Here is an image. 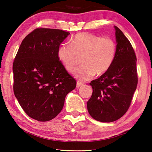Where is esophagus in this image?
I'll return each instance as SVG.
<instances>
[{
    "label": "esophagus",
    "instance_id": "34e87169",
    "mask_svg": "<svg viewBox=\"0 0 152 152\" xmlns=\"http://www.w3.org/2000/svg\"><path fill=\"white\" fill-rule=\"evenodd\" d=\"M82 85H83V84H82V82H80L78 81V82H76V87H77V88H80V87H81Z\"/></svg>",
    "mask_w": 152,
    "mask_h": 152
}]
</instances>
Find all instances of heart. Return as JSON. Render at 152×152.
<instances>
[{"label": "heart", "mask_w": 152, "mask_h": 152, "mask_svg": "<svg viewBox=\"0 0 152 152\" xmlns=\"http://www.w3.org/2000/svg\"><path fill=\"white\" fill-rule=\"evenodd\" d=\"M116 45L112 38H102L88 32H80L72 38L70 44H63L58 49V58L66 70L74 72L82 58L83 66L76 71L81 80H88L102 75L114 62Z\"/></svg>", "instance_id": "obj_1"}]
</instances>
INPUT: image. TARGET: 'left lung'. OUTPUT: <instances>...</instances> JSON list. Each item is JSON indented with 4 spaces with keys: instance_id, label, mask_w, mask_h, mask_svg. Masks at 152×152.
<instances>
[{
    "instance_id": "left-lung-1",
    "label": "left lung",
    "mask_w": 152,
    "mask_h": 152,
    "mask_svg": "<svg viewBox=\"0 0 152 152\" xmlns=\"http://www.w3.org/2000/svg\"><path fill=\"white\" fill-rule=\"evenodd\" d=\"M116 54L109 70L90 83L93 92L87 108L94 119L112 122L120 119L130 106L136 90V56L124 33L114 26Z\"/></svg>"
}]
</instances>
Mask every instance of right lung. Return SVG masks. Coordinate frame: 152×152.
Listing matches in <instances>:
<instances>
[{
  "instance_id": "add662e5",
  "label": "right lung",
  "mask_w": 152,
  "mask_h": 152,
  "mask_svg": "<svg viewBox=\"0 0 152 152\" xmlns=\"http://www.w3.org/2000/svg\"><path fill=\"white\" fill-rule=\"evenodd\" d=\"M69 34L59 29H35L22 41L13 62L15 97L26 114L39 122L56 117L76 86L58 58V49Z\"/></svg>"
}]
</instances>
